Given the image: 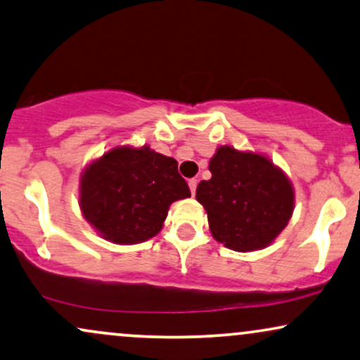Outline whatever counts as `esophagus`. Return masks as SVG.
<instances>
[{
    "mask_svg": "<svg viewBox=\"0 0 360 360\" xmlns=\"http://www.w3.org/2000/svg\"><path fill=\"white\" fill-rule=\"evenodd\" d=\"M197 184H198L197 179H190L188 180V187H190V192H192V195H195V190H197Z\"/></svg>",
    "mask_w": 360,
    "mask_h": 360,
    "instance_id": "1",
    "label": "esophagus"
}]
</instances>
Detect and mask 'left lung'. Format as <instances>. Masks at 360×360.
Listing matches in <instances>:
<instances>
[{
  "label": "left lung",
  "mask_w": 360,
  "mask_h": 360,
  "mask_svg": "<svg viewBox=\"0 0 360 360\" xmlns=\"http://www.w3.org/2000/svg\"><path fill=\"white\" fill-rule=\"evenodd\" d=\"M210 180L197 187L217 242L235 252L269 247L294 214V185L267 155L217 148L208 163Z\"/></svg>",
  "instance_id": "obj_1"
}]
</instances>
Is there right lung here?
Here are the masks:
<instances>
[{"label": "right lung", "instance_id": "obj_1", "mask_svg": "<svg viewBox=\"0 0 360 360\" xmlns=\"http://www.w3.org/2000/svg\"><path fill=\"white\" fill-rule=\"evenodd\" d=\"M190 197L175 158L143 146H115L79 175V208L105 240L141 243L163 227L173 202Z\"/></svg>", "mask_w": 360, "mask_h": 360}]
</instances>
